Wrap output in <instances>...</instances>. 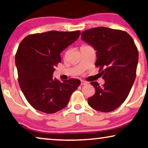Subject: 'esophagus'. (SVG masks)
Segmentation results:
<instances>
[{"instance_id": "1", "label": "esophagus", "mask_w": 148, "mask_h": 148, "mask_svg": "<svg viewBox=\"0 0 148 148\" xmlns=\"http://www.w3.org/2000/svg\"><path fill=\"white\" fill-rule=\"evenodd\" d=\"M86 84H88V82L86 81H84V80H81V85H86Z\"/></svg>"}]
</instances>
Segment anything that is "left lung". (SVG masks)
<instances>
[{"label":"left lung","mask_w":148,"mask_h":148,"mask_svg":"<svg viewBox=\"0 0 148 148\" xmlns=\"http://www.w3.org/2000/svg\"><path fill=\"white\" fill-rule=\"evenodd\" d=\"M81 39L96 50V66L105 82L91 84L96 89L88 103L94 110L110 112L124 102L135 81L138 62V48L126 32L97 27L82 32Z\"/></svg>","instance_id":"1"}]
</instances>
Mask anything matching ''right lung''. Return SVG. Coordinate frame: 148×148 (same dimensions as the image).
I'll use <instances>...</instances> for the list:
<instances>
[{
    "label": "right lung",
    "instance_id": "obj_1",
    "mask_svg": "<svg viewBox=\"0 0 148 148\" xmlns=\"http://www.w3.org/2000/svg\"><path fill=\"white\" fill-rule=\"evenodd\" d=\"M80 34V30H52L28 35L20 43L15 56L19 86L34 109L46 114L60 111L80 85L78 79L60 82L52 77L55 67L61 62L60 53Z\"/></svg>",
    "mask_w": 148,
    "mask_h": 148
}]
</instances>
